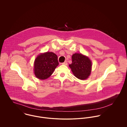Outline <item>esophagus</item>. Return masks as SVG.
<instances>
[{
    "instance_id": "1",
    "label": "esophagus",
    "mask_w": 127,
    "mask_h": 127,
    "mask_svg": "<svg viewBox=\"0 0 127 127\" xmlns=\"http://www.w3.org/2000/svg\"><path fill=\"white\" fill-rule=\"evenodd\" d=\"M62 64H64V65H66L67 64V61H65L64 63H62Z\"/></svg>"
}]
</instances>
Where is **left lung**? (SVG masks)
Instances as JSON below:
<instances>
[{
  "mask_svg": "<svg viewBox=\"0 0 127 127\" xmlns=\"http://www.w3.org/2000/svg\"><path fill=\"white\" fill-rule=\"evenodd\" d=\"M72 64L69 65L74 75L82 80L87 79L90 76L92 62L90 58L81 53H75L72 56Z\"/></svg>",
  "mask_w": 127,
  "mask_h": 127,
  "instance_id": "1",
  "label": "left lung"
}]
</instances>
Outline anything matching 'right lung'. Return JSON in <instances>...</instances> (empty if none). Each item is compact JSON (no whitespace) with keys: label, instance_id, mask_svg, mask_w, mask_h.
<instances>
[{"label":"right lung","instance_id":"1","mask_svg":"<svg viewBox=\"0 0 127 127\" xmlns=\"http://www.w3.org/2000/svg\"><path fill=\"white\" fill-rule=\"evenodd\" d=\"M59 65L58 56L52 52H46L38 55L34 63V73L40 80L49 78Z\"/></svg>","mask_w":127,"mask_h":127}]
</instances>
